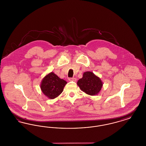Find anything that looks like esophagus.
<instances>
[{
    "label": "esophagus",
    "mask_w": 146,
    "mask_h": 146,
    "mask_svg": "<svg viewBox=\"0 0 146 146\" xmlns=\"http://www.w3.org/2000/svg\"><path fill=\"white\" fill-rule=\"evenodd\" d=\"M68 80L70 81H73V82H76V78H74V77H73V78H68Z\"/></svg>",
    "instance_id": "esophagus-1"
}]
</instances>
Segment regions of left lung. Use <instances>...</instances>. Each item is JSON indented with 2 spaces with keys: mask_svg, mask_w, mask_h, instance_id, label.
<instances>
[{
  "mask_svg": "<svg viewBox=\"0 0 146 146\" xmlns=\"http://www.w3.org/2000/svg\"><path fill=\"white\" fill-rule=\"evenodd\" d=\"M77 84L82 90L89 95H97L103 85L101 79L91 72L84 73L83 78L78 81Z\"/></svg>",
  "mask_w": 146,
  "mask_h": 146,
  "instance_id": "obj_1",
  "label": "left lung"
}]
</instances>
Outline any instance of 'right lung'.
Returning a JSON list of instances; mask_svg holds the SVG:
<instances>
[{"mask_svg":"<svg viewBox=\"0 0 146 146\" xmlns=\"http://www.w3.org/2000/svg\"><path fill=\"white\" fill-rule=\"evenodd\" d=\"M67 82L60 79L55 73L51 72L42 80L40 88L43 94L50 99L59 96L63 90Z\"/></svg>","mask_w":146,"mask_h":146,"instance_id":"right-lung-1","label":"right lung"}]
</instances>
